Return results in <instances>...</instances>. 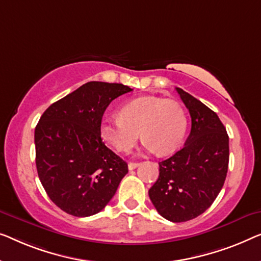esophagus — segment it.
<instances>
[{"label": "esophagus", "mask_w": 261, "mask_h": 261, "mask_svg": "<svg viewBox=\"0 0 261 261\" xmlns=\"http://www.w3.org/2000/svg\"><path fill=\"white\" fill-rule=\"evenodd\" d=\"M139 166L138 162H129L128 164V169H130V171H133V169H135Z\"/></svg>", "instance_id": "34e87169"}]
</instances>
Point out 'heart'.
Returning a JSON list of instances; mask_svg holds the SVG:
<instances>
[{
  "instance_id": "1",
  "label": "heart",
  "mask_w": 261,
  "mask_h": 261,
  "mask_svg": "<svg viewBox=\"0 0 261 261\" xmlns=\"http://www.w3.org/2000/svg\"><path fill=\"white\" fill-rule=\"evenodd\" d=\"M119 116L100 123L101 138L118 152H129L140 132L147 149L167 155L179 148L186 134V113L174 100L140 96L123 105Z\"/></svg>"
}]
</instances>
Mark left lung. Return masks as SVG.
Here are the masks:
<instances>
[{
  "mask_svg": "<svg viewBox=\"0 0 261 261\" xmlns=\"http://www.w3.org/2000/svg\"><path fill=\"white\" fill-rule=\"evenodd\" d=\"M192 119L180 150L159 162V177L148 194L161 217L173 222L202 214L220 193L228 169L226 128L217 113L181 88H175Z\"/></svg>",
  "mask_w": 261,
  "mask_h": 261,
  "instance_id": "obj_1",
  "label": "left lung"
}]
</instances>
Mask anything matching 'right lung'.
I'll return each mask as SVG.
<instances>
[{
  "instance_id": "add662e5",
  "label": "right lung",
  "mask_w": 261,
  "mask_h": 261,
  "mask_svg": "<svg viewBox=\"0 0 261 261\" xmlns=\"http://www.w3.org/2000/svg\"><path fill=\"white\" fill-rule=\"evenodd\" d=\"M133 90L90 81L49 106L35 128L36 168L53 202L74 217L102 211L128 173L102 142L100 123L113 100Z\"/></svg>"
}]
</instances>
